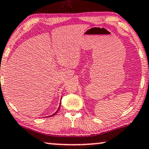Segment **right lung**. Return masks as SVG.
I'll list each match as a JSON object with an SVG mask.
<instances>
[{
    "mask_svg": "<svg viewBox=\"0 0 149 149\" xmlns=\"http://www.w3.org/2000/svg\"><path fill=\"white\" fill-rule=\"evenodd\" d=\"M60 108H61V104H60V106H59V108H58V110H57V111H56V112H55V113H54V114H52V116H55V115H56V114H57V113L58 112V111H59V109H60ZM51 116H50L49 117H51Z\"/></svg>",
    "mask_w": 149,
    "mask_h": 149,
    "instance_id": "add662e5",
    "label": "right lung"
}]
</instances>
